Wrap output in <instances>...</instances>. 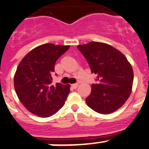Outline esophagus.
<instances>
[{"mask_svg": "<svg viewBox=\"0 0 149 149\" xmlns=\"http://www.w3.org/2000/svg\"><path fill=\"white\" fill-rule=\"evenodd\" d=\"M78 86H79L78 84H73V85H71V87L73 88H74V89L77 88V87H78Z\"/></svg>", "mask_w": 149, "mask_h": 149, "instance_id": "1", "label": "esophagus"}]
</instances>
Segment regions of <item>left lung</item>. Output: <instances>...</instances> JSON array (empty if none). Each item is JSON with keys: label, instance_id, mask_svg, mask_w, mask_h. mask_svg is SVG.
<instances>
[{"label": "left lung", "instance_id": "1", "mask_svg": "<svg viewBox=\"0 0 149 149\" xmlns=\"http://www.w3.org/2000/svg\"><path fill=\"white\" fill-rule=\"evenodd\" d=\"M89 64L97 83L91 85L87 105L100 114H109L120 108L130 97L134 71L126 57L110 45L90 42L77 46Z\"/></svg>", "mask_w": 149, "mask_h": 149}]
</instances>
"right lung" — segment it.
Instances as JSON below:
<instances>
[{
    "instance_id": "add662e5",
    "label": "right lung",
    "mask_w": 149,
    "mask_h": 149,
    "mask_svg": "<svg viewBox=\"0 0 149 149\" xmlns=\"http://www.w3.org/2000/svg\"><path fill=\"white\" fill-rule=\"evenodd\" d=\"M70 46L46 43L28 53L21 61L14 76L18 97L29 112L47 118L64 106L70 93V85H52L58 59Z\"/></svg>"
}]
</instances>
